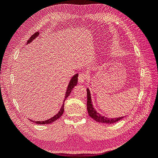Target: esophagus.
Here are the masks:
<instances>
[{"label":"esophagus","instance_id":"1","mask_svg":"<svg viewBox=\"0 0 158 158\" xmlns=\"http://www.w3.org/2000/svg\"><path fill=\"white\" fill-rule=\"evenodd\" d=\"M87 79V76L84 73H80L78 76V82L83 84Z\"/></svg>","mask_w":158,"mask_h":158}]
</instances>
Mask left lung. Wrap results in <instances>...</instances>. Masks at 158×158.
<instances>
[{
  "instance_id": "obj_1",
  "label": "left lung",
  "mask_w": 158,
  "mask_h": 158,
  "mask_svg": "<svg viewBox=\"0 0 158 158\" xmlns=\"http://www.w3.org/2000/svg\"><path fill=\"white\" fill-rule=\"evenodd\" d=\"M87 98H88L87 99V109H88L89 115L90 117L94 118V120L95 121H97L98 123L113 124L121 120V119L124 117H121L109 118L108 117L103 116V115H102L101 114H99L93 106L92 100V98H91V93L89 88H87Z\"/></svg>"
}]
</instances>
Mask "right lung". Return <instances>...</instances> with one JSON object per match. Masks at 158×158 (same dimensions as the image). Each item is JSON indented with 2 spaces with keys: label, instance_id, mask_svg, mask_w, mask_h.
I'll list each match as a JSON object with an SVG mask.
<instances>
[{
  "label": "right lung",
  "instance_id": "right-lung-1",
  "mask_svg": "<svg viewBox=\"0 0 158 158\" xmlns=\"http://www.w3.org/2000/svg\"><path fill=\"white\" fill-rule=\"evenodd\" d=\"M40 33L39 31H37V32L35 33L34 34H33V35L31 36V37L30 38L29 40H28V41H27V44H27V45L29 44H30V43H31L32 41L35 40L36 38H37L38 36H39ZM78 74L76 73V74H74V76H73V77H72L71 79L70 80V82H69V85H68V88H67V89H66V93H65V96H64V101H63V106H62L60 109L59 110V111L58 113H57L55 114V115H54L52 117L50 118L49 119H47V120H45V121H33V120H31V119H30V121L35 123H36V124H38V125H45V124H50V123H52V122L55 121L57 120V119H58L59 118H60V117L62 116V114H63V113H64V102L65 101L66 99L69 96V95L70 94V93H71V92H72V90H73V89L74 88V86H76V85H77V83H78Z\"/></svg>",
  "mask_w": 158,
  "mask_h": 158
}]
</instances>
